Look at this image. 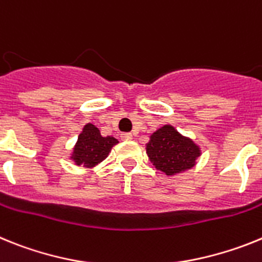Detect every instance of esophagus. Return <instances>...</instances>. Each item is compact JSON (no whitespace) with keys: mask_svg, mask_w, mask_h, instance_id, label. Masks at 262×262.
I'll list each match as a JSON object with an SVG mask.
<instances>
[{"mask_svg":"<svg viewBox=\"0 0 262 262\" xmlns=\"http://www.w3.org/2000/svg\"><path fill=\"white\" fill-rule=\"evenodd\" d=\"M133 138V134L132 133H122L121 134V140L122 141H130Z\"/></svg>","mask_w":262,"mask_h":262,"instance_id":"esophagus-1","label":"esophagus"}]
</instances>
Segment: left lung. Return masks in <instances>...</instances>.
<instances>
[{"label":"left lung","instance_id":"8db88e82","mask_svg":"<svg viewBox=\"0 0 262 262\" xmlns=\"http://www.w3.org/2000/svg\"><path fill=\"white\" fill-rule=\"evenodd\" d=\"M146 154L157 170L166 175H175L194 167L200 147L174 126L163 125L150 136Z\"/></svg>","mask_w":262,"mask_h":262}]
</instances>
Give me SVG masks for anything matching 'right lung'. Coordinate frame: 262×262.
Wrapping results in <instances>:
<instances>
[{"label":"right lung","mask_w":262,"mask_h":262,"mask_svg":"<svg viewBox=\"0 0 262 262\" xmlns=\"http://www.w3.org/2000/svg\"><path fill=\"white\" fill-rule=\"evenodd\" d=\"M118 141L112 136L103 137L99 128L93 124L84 125L83 132L79 134L77 142L72 151L71 159L77 166L84 167H95L97 163L108 157L109 151Z\"/></svg>","instance_id":"add662e5"}]
</instances>
